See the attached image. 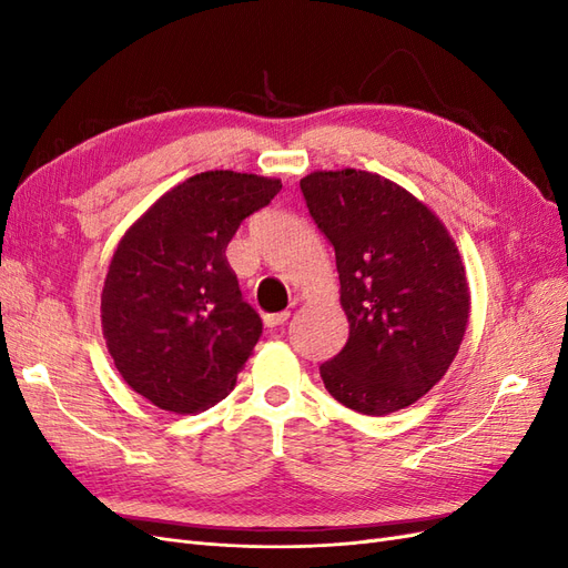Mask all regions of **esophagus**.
Masks as SVG:
<instances>
[{"label":"esophagus","mask_w":568,"mask_h":568,"mask_svg":"<svg viewBox=\"0 0 568 568\" xmlns=\"http://www.w3.org/2000/svg\"><path fill=\"white\" fill-rule=\"evenodd\" d=\"M288 317H291V313H288V311H282V313H267V315H263V322H265V326H280V324H284Z\"/></svg>","instance_id":"1"}]
</instances>
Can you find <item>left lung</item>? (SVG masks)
I'll list each match as a JSON object with an SVG mask.
<instances>
[{"instance_id":"left-lung-1","label":"left lung","mask_w":568,"mask_h":568,"mask_svg":"<svg viewBox=\"0 0 568 568\" xmlns=\"http://www.w3.org/2000/svg\"><path fill=\"white\" fill-rule=\"evenodd\" d=\"M336 253L351 334L320 367L334 398L382 417L417 403L448 372L469 322V286L443 222L382 175L329 170L301 180Z\"/></svg>"}]
</instances>
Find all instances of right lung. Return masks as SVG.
<instances>
[{
  "mask_svg": "<svg viewBox=\"0 0 568 568\" xmlns=\"http://www.w3.org/2000/svg\"><path fill=\"white\" fill-rule=\"evenodd\" d=\"M280 189V180L209 170L165 192L120 239L101 326L115 369L149 403L194 415L234 388L263 322L225 251Z\"/></svg>",
  "mask_w": 568,
  "mask_h": 568,
  "instance_id": "add662e5",
  "label": "right lung"
}]
</instances>
